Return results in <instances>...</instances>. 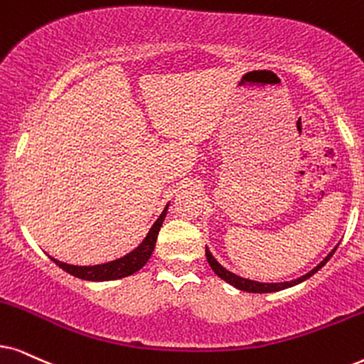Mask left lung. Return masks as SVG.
Masks as SVG:
<instances>
[{"instance_id": "left-lung-1", "label": "left lung", "mask_w": 364, "mask_h": 364, "mask_svg": "<svg viewBox=\"0 0 364 364\" xmlns=\"http://www.w3.org/2000/svg\"><path fill=\"white\" fill-rule=\"evenodd\" d=\"M334 252H336V248H334L333 252H331V254H329L328 257H326V259H324L323 262H321L319 265L314 267V269H312L309 274L302 275V277H299V279H296V280H291V282H279V284H264V282H255V280H248V279L238 277V275L232 274V272H228V270L225 269V267L220 265L218 262H216L215 257L211 255V252L208 250V248H206V250H205V254H206V260H208L210 267H211V269H213V272H215L216 275H218L220 279H223L225 282L232 284L233 287L240 289V291H245V292L265 294V292H277V291H282V289L292 287V285H296V284H301L302 280L309 279L311 275H314V274L317 272V270L321 269V267H324V265H326V262H328V260L331 259V257H333Z\"/></svg>"}]
</instances>
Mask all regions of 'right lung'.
Instances as JSON below:
<instances>
[{
  "mask_svg": "<svg viewBox=\"0 0 364 364\" xmlns=\"http://www.w3.org/2000/svg\"><path fill=\"white\" fill-rule=\"evenodd\" d=\"M166 210L168 206L163 210V213L159 215V218L156 220L153 227H151L149 233L146 235L144 240H142L141 245L134 248L132 252H129L127 255L121 257V259L107 262V264L90 265V267L63 264V262L53 259V257H50V259H52L60 269H63L65 272L73 275V277H79L84 280H94V282H99V280H116V279L127 277V275H132L139 269H142L146 262L149 260V257L153 254L156 247V240H158L159 230L163 227L164 218H166Z\"/></svg>",
  "mask_w": 364,
  "mask_h": 364,
  "instance_id": "obj_1",
  "label": "right lung"
}]
</instances>
